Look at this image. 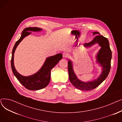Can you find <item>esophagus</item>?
I'll return each mask as SVG.
<instances>
[{"label":"esophagus","instance_id":"obj_1","mask_svg":"<svg viewBox=\"0 0 122 122\" xmlns=\"http://www.w3.org/2000/svg\"><path fill=\"white\" fill-rule=\"evenodd\" d=\"M69 56V54L67 52H64L63 53V57L64 58H67Z\"/></svg>","mask_w":122,"mask_h":122}]
</instances>
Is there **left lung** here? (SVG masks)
I'll return each mask as SVG.
<instances>
[{"instance_id": "obj_1", "label": "left lung", "mask_w": 122, "mask_h": 122, "mask_svg": "<svg viewBox=\"0 0 122 122\" xmlns=\"http://www.w3.org/2000/svg\"><path fill=\"white\" fill-rule=\"evenodd\" d=\"M92 34L93 35H95L93 40L88 43H85L84 46L88 47L95 43H98L101 46L97 56V62L99 63L102 67V71L99 77L91 81L83 82L78 79L74 73L71 61L69 60L68 62L69 77L70 81L75 87L82 91H90L97 87L107 77L111 68L112 52L108 39L103 36L99 35L98 32L95 31Z\"/></svg>"}]
</instances>
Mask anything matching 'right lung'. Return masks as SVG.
<instances>
[{
    "instance_id": "right-lung-1",
    "label": "right lung",
    "mask_w": 122,
    "mask_h": 122,
    "mask_svg": "<svg viewBox=\"0 0 122 122\" xmlns=\"http://www.w3.org/2000/svg\"><path fill=\"white\" fill-rule=\"evenodd\" d=\"M41 30V29L37 27H29L25 29L22 31L20 39L16 41L12 50L11 60L12 72L21 84L27 89L31 91L39 90L46 87L48 85L50 80L51 70L62 58V54L61 53L47 58L39 71L30 76H23L16 71L14 65V54L18 44L24 37L31 33L30 31H40Z\"/></svg>"
}]
</instances>
